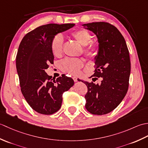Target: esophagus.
<instances>
[{
	"label": "esophagus",
	"mask_w": 148,
	"mask_h": 148,
	"mask_svg": "<svg viewBox=\"0 0 148 148\" xmlns=\"http://www.w3.org/2000/svg\"><path fill=\"white\" fill-rule=\"evenodd\" d=\"M72 79H73L74 82H77V77H76V76H73V77H72Z\"/></svg>",
	"instance_id": "34e87169"
}]
</instances>
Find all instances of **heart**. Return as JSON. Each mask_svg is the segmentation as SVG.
<instances>
[{
	"label": "heart",
	"mask_w": 148,
	"mask_h": 148,
	"mask_svg": "<svg viewBox=\"0 0 148 148\" xmlns=\"http://www.w3.org/2000/svg\"><path fill=\"white\" fill-rule=\"evenodd\" d=\"M71 36L81 45L83 46V53L87 56H95L98 54L99 46L98 43L92 41V35L86 30L79 29L71 33ZM64 38L58 34L52 39L51 48L53 54L55 56H60L63 53ZM82 60L76 58H67L60 63V69L65 73L75 75L83 67Z\"/></svg>",
	"instance_id": "heart-1"
}]
</instances>
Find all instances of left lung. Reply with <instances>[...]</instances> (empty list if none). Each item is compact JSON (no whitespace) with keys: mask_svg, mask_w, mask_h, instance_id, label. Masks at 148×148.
<instances>
[{"mask_svg":"<svg viewBox=\"0 0 148 148\" xmlns=\"http://www.w3.org/2000/svg\"><path fill=\"white\" fill-rule=\"evenodd\" d=\"M83 26L97 36L99 51L95 58V73L91 77L93 81H78L88 88L84 97L87 111L106 114L117 108L127 93L131 69L129 51L123 36L112 25L100 21ZM99 77L102 78L101 83L95 84Z\"/></svg>","mask_w":148,"mask_h":148,"instance_id":"left-lung-1","label":"left lung"}]
</instances>
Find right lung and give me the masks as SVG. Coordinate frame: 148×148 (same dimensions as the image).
<instances>
[{
	"instance_id": "add662e5",
	"label": "right lung",
	"mask_w": 148,
	"mask_h": 148,
	"mask_svg": "<svg viewBox=\"0 0 148 148\" xmlns=\"http://www.w3.org/2000/svg\"><path fill=\"white\" fill-rule=\"evenodd\" d=\"M74 25L50 23L40 26L27 33L19 46L16 65L21 93L31 108L40 114L57 112L63 93L74 84L65 75L55 80L45 72L54 60L51 48L53 37Z\"/></svg>"
}]
</instances>
